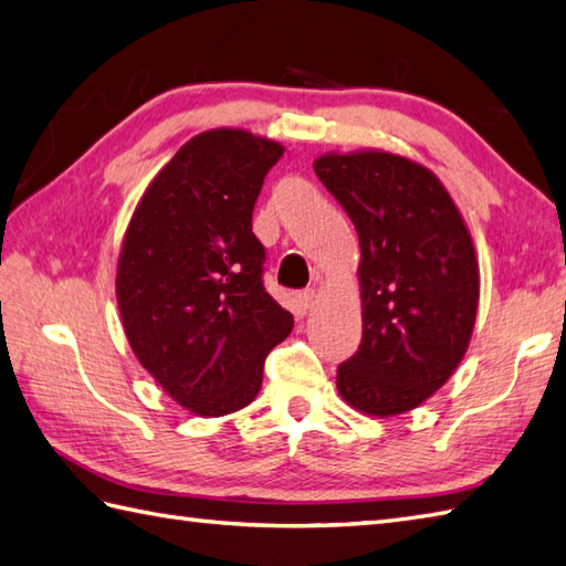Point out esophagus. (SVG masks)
<instances>
[{
	"instance_id": "obj_1",
	"label": "esophagus",
	"mask_w": 566,
	"mask_h": 566,
	"mask_svg": "<svg viewBox=\"0 0 566 566\" xmlns=\"http://www.w3.org/2000/svg\"><path fill=\"white\" fill-rule=\"evenodd\" d=\"M314 302H316V292L314 290H306V292H302L296 296V311L298 314H306V311L314 306Z\"/></svg>"
}]
</instances>
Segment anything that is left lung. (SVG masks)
<instances>
[{"label": "left lung", "instance_id": "8db88e82", "mask_svg": "<svg viewBox=\"0 0 566 566\" xmlns=\"http://www.w3.org/2000/svg\"><path fill=\"white\" fill-rule=\"evenodd\" d=\"M314 170L359 238L363 343L338 367L355 411L391 418L426 403L472 340L479 262L450 191L406 155L323 153Z\"/></svg>", "mask_w": 566, "mask_h": 566}]
</instances>
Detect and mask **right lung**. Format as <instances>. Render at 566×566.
Listing matches in <instances>:
<instances>
[{
    "instance_id": "1",
    "label": "right lung",
    "mask_w": 566,
    "mask_h": 566,
    "mask_svg": "<svg viewBox=\"0 0 566 566\" xmlns=\"http://www.w3.org/2000/svg\"><path fill=\"white\" fill-rule=\"evenodd\" d=\"M284 146L245 128L187 140L130 216L116 264L126 340L189 413H235L262 387L264 357L294 318L262 286L252 209Z\"/></svg>"
}]
</instances>
